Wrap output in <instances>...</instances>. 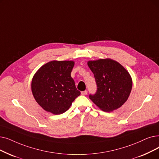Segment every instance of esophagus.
<instances>
[{"label": "esophagus", "mask_w": 159, "mask_h": 159, "mask_svg": "<svg viewBox=\"0 0 159 159\" xmlns=\"http://www.w3.org/2000/svg\"><path fill=\"white\" fill-rule=\"evenodd\" d=\"M87 93H88V91H87V90L82 91V92H81V94L83 95H87Z\"/></svg>", "instance_id": "1"}]
</instances>
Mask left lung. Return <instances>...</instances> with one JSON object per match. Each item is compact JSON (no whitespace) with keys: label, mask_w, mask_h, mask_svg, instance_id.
Listing matches in <instances>:
<instances>
[{"label":"left lung","mask_w":159,"mask_h":159,"mask_svg":"<svg viewBox=\"0 0 159 159\" xmlns=\"http://www.w3.org/2000/svg\"><path fill=\"white\" fill-rule=\"evenodd\" d=\"M94 75L97 91L89 98L105 112L121 107L127 100L133 82L128 71L120 64L110 59L89 61Z\"/></svg>","instance_id":"8db88e82"}]
</instances>
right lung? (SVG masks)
Here are the masks:
<instances>
[{"label":"right lung","instance_id":"add662e5","mask_svg":"<svg viewBox=\"0 0 159 159\" xmlns=\"http://www.w3.org/2000/svg\"><path fill=\"white\" fill-rule=\"evenodd\" d=\"M73 61H51L41 67L32 80L36 102L47 112L60 114L70 108L80 92L71 77Z\"/></svg>","mask_w":159,"mask_h":159}]
</instances>
